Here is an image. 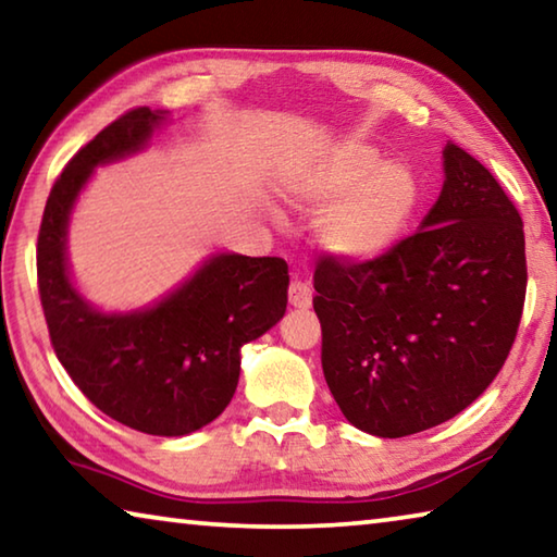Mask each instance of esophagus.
<instances>
[{
  "instance_id": "34e87169",
  "label": "esophagus",
  "mask_w": 557,
  "mask_h": 557,
  "mask_svg": "<svg viewBox=\"0 0 557 557\" xmlns=\"http://www.w3.org/2000/svg\"><path fill=\"white\" fill-rule=\"evenodd\" d=\"M289 305L295 309H309L312 307V289H309L307 282L295 280L289 285Z\"/></svg>"
}]
</instances>
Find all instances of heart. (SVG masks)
I'll return each instance as SVG.
<instances>
[{
    "label": "heart",
    "mask_w": 557,
    "mask_h": 557,
    "mask_svg": "<svg viewBox=\"0 0 557 557\" xmlns=\"http://www.w3.org/2000/svg\"><path fill=\"white\" fill-rule=\"evenodd\" d=\"M277 191L295 209L322 206L314 240L326 256L344 262H369L391 252L420 203L412 169L385 162L379 149L358 139H342L289 164L277 178Z\"/></svg>",
    "instance_id": "b5f03b06"
}]
</instances>
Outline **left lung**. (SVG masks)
<instances>
[{
  "mask_svg": "<svg viewBox=\"0 0 557 557\" xmlns=\"http://www.w3.org/2000/svg\"><path fill=\"white\" fill-rule=\"evenodd\" d=\"M445 184L418 233L379 260L322 258V369L354 428L405 437L482 395L511 351L525 299L523 221L484 164L447 143Z\"/></svg>",
  "mask_w": 557,
  "mask_h": 557,
  "instance_id": "8db88e82",
  "label": "left lung"
}]
</instances>
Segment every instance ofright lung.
<instances>
[{
  "label": "right lung",
  "mask_w": 557,
  "mask_h": 557,
  "mask_svg": "<svg viewBox=\"0 0 557 557\" xmlns=\"http://www.w3.org/2000/svg\"><path fill=\"white\" fill-rule=\"evenodd\" d=\"M166 110L137 108L112 122L65 164L44 209L36 245L39 295L53 351L98 410L132 430L182 437L228 408L240 348L287 309V262L213 252L152 305L106 312L75 287L69 225L98 166L147 149Z\"/></svg>",
  "instance_id": "right-lung-1"
}]
</instances>
